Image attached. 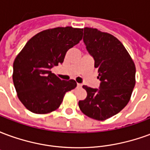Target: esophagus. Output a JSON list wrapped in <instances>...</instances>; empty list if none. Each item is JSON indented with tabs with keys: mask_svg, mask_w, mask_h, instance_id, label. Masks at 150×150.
Wrapping results in <instances>:
<instances>
[{
	"mask_svg": "<svg viewBox=\"0 0 150 150\" xmlns=\"http://www.w3.org/2000/svg\"><path fill=\"white\" fill-rule=\"evenodd\" d=\"M77 87L78 88H82V84L81 83H77Z\"/></svg>",
	"mask_w": 150,
	"mask_h": 150,
	"instance_id": "esophagus-1",
	"label": "esophagus"
}]
</instances>
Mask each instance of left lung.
<instances>
[{"mask_svg": "<svg viewBox=\"0 0 150 150\" xmlns=\"http://www.w3.org/2000/svg\"><path fill=\"white\" fill-rule=\"evenodd\" d=\"M83 42L98 69L100 88L83 85L87 97L79 101L82 112L104 120L116 115L129 103L136 83V67L125 47L116 37L94 28L83 30Z\"/></svg>", "mask_w": 150, "mask_h": 150, "instance_id": "obj_1", "label": "left lung"}]
</instances>
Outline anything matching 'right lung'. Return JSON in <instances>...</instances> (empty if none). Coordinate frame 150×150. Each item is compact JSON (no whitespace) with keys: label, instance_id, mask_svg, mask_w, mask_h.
<instances>
[{"label":"right lung","instance_id":"1","mask_svg":"<svg viewBox=\"0 0 150 150\" xmlns=\"http://www.w3.org/2000/svg\"><path fill=\"white\" fill-rule=\"evenodd\" d=\"M83 29L57 27L31 38L13 62V81L18 99L28 110L46 114L62 104L66 92L77 86L74 79L61 80L51 72L63 62L66 53L79 42Z\"/></svg>","mask_w":150,"mask_h":150}]
</instances>
